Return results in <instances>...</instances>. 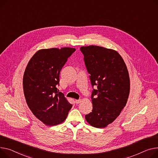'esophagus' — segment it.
<instances>
[{
  "mask_svg": "<svg viewBox=\"0 0 158 158\" xmlns=\"http://www.w3.org/2000/svg\"><path fill=\"white\" fill-rule=\"evenodd\" d=\"M75 102H76V104H79L81 102V100H76Z\"/></svg>",
  "mask_w": 158,
  "mask_h": 158,
  "instance_id": "obj_1",
  "label": "esophagus"
}]
</instances>
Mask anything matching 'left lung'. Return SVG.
Segmentation results:
<instances>
[{
	"instance_id": "obj_1",
	"label": "left lung",
	"mask_w": 158,
	"mask_h": 158,
	"mask_svg": "<svg viewBox=\"0 0 158 158\" xmlns=\"http://www.w3.org/2000/svg\"><path fill=\"white\" fill-rule=\"evenodd\" d=\"M90 74L92 112L85 115L93 127L103 128L116 119L127 104L130 88L128 71L118 52L97 46L80 48Z\"/></svg>"
}]
</instances>
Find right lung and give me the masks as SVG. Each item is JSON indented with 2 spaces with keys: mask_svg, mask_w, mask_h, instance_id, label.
<instances>
[{
  "mask_svg": "<svg viewBox=\"0 0 158 158\" xmlns=\"http://www.w3.org/2000/svg\"><path fill=\"white\" fill-rule=\"evenodd\" d=\"M75 51L71 48L40 49L25 70L23 86L27 103L35 116L48 126L64 122L72 107L57 86L60 72Z\"/></svg>",
  "mask_w": 158,
  "mask_h": 158,
  "instance_id": "add662e5",
  "label": "right lung"
}]
</instances>
